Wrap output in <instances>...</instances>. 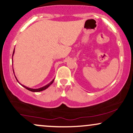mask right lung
I'll use <instances>...</instances> for the list:
<instances>
[{
    "label": "right lung",
    "instance_id": "right-lung-1",
    "mask_svg": "<svg viewBox=\"0 0 133 133\" xmlns=\"http://www.w3.org/2000/svg\"><path fill=\"white\" fill-rule=\"evenodd\" d=\"M14 52H15V49H14V52H13V54H12V57H13V56H14ZM13 71H14V69H13ZM15 78H16V79H17V82H18V80H17V77H15ZM54 79L52 80V81H51V82H49L48 84H47V85H44V87H41V88H39V89H31V88H29V87H26V86H25V85H22V86H23V87H25V89H26L27 90H30V91H31V92H41V91H43V90H46V89H47V88H48L49 86L51 85V84H52V83H53V82H54ZM19 83V82H18ZM19 84H20V83H19Z\"/></svg>",
    "mask_w": 133,
    "mask_h": 133
}]
</instances>
